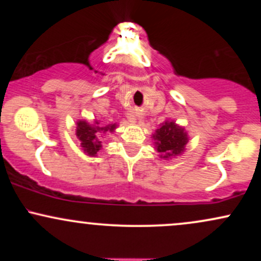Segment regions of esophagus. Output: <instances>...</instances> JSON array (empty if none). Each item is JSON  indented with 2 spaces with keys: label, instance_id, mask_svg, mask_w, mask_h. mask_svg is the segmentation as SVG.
<instances>
[{
  "label": "esophagus",
  "instance_id": "1",
  "mask_svg": "<svg viewBox=\"0 0 261 261\" xmlns=\"http://www.w3.org/2000/svg\"><path fill=\"white\" fill-rule=\"evenodd\" d=\"M136 116H137V118H135L134 120H137V119H140V120H141V119L143 118V116H142V114H139V115H136Z\"/></svg>",
  "mask_w": 261,
  "mask_h": 261
}]
</instances>
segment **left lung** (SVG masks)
Returning <instances> with one entry per match:
<instances>
[{
  "label": "left lung",
  "mask_w": 261,
  "mask_h": 261,
  "mask_svg": "<svg viewBox=\"0 0 261 261\" xmlns=\"http://www.w3.org/2000/svg\"><path fill=\"white\" fill-rule=\"evenodd\" d=\"M152 139L160 157L172 160L184 153L189 142V135L185 128L176 124L174 120L167 119L162 122L160 127L155 128L154 134H152Z\"/></svg>",
  "instance_id": "8db88e82"
}]
</instances>
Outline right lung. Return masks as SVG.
Segmentation results:
<instances>
[{
  "instance_id": "1",
  "label": "right lung",
  "mask_w": 261,
  "mask_h": 261,
  "mask_svg": "<svg viewBox=\"0 0 261 261\" xmlns=\"http://www.w3.org/2000/svg\"><path fill=\"white\" fill-rule=\"evenodd\" d=\"M99 120L88 122L87 120H79L76 122V136L80 140L81 147L87 155L95 157L101 149L100 137L109 133H115L118 124L101 125Z\"/></svg>"
}]
</instances>
